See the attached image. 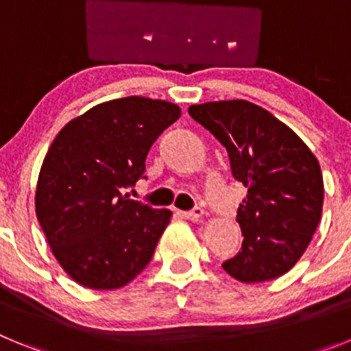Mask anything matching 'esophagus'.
Listing matches in <instances>:
<instances>
[{"label": "esophagus", "instance_id": "1", "mask_svg": "<svg viewBox=\"0 0 351 351\" xmlns=\"http://www.w3.org/2000/svg\"><path fill=\"white\" fill-rule=\"evenodd\" d=\"M179 214H181L182 218L186 219H198V218H202L204 216V209L202 207H193L191 210H179Z\"/></svg>", "mask_w": 351, "mask_h": 351}]
</instances>
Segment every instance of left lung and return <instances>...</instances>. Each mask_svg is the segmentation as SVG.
<instances>
[{
    "instance_id": "8db88e82",
    "label": "left lung",
    "mask_w": 351,
    "mask_h": 351,
    "mask_svg": "<svg viewBox=\"0 0 351 351\" xmlns=\"http://www.w3.org/2000/svg\"><path fill=\"white\" fill-rule=\"evenodd\" d=\"M188 112L225 145L234 178L247 188L237 209L243 247L221 267L243 283L280 278L302 256L320 223L318 160L295 132L251 101H209Z\"/></svg>"
}]
</instances>
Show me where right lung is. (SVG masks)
I'll list each match as a JSON object with an SVG mask.
<instances>
[{
  "instance_id": "right-lung-1",
  "label": "right lung",
  "mask_w": 351,
  "mask_h": 351,
  "mask_svg": "<svg viewBox=\"0 0 351 351\" xmlns=\"http://www.w3.org/2000/svg\"><path fill=\"white\" fill-rule=\"evenodd\" d=\"M179 116L170 101L126 96L71 119L49 147L36 218L56 260L82 287H125L153 258L172 213L121 191L144 178L149 149Z\"/></svg>"
}]
</instances>
